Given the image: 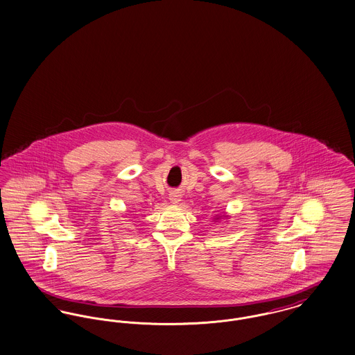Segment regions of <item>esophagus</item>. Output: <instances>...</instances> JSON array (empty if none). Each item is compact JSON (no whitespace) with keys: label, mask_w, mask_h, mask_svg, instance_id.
<instances>
[{"label":"esophagus","mask_w":355,"mask_h":355,"mask_svg":"<svg viewBox=\"0 0 355 355\" xmlns=\"http://www.w3.org/2000/svg\"><path fill=\"white\" fill-rule=\"evenodd\" d=\"M169 199H171L172 203H179V202H180V195H179L178 192H172L171 196H169Z\"/></svg>","instance_id":"34e87169"}]
</instances>
